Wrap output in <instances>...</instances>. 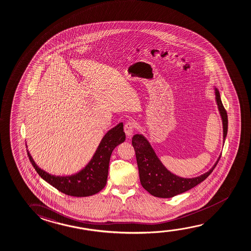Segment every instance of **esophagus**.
Masks as SVG:
<instances>
[{
  "label": "esophagus",
  "instance_id": "1",
  "mask_svg": "<svg viewBox=\"0 0 251 251\" xmlns=\"http://www.w3.org/2000/svg\"><path fill=\"white\" fill-rule=\"evenodd\" d=\"M134 128H135V124L132 121L127 122L124 125V132L127 135V138H130L131 135H132L133 132H134Z\"/></svg>",
  "mask_w": 251,
  "mask_h": 251
}]
</instances>
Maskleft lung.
<instances>
[{"instance_id": "8db88e82", "label": "left lung", "mask_w": 251, "mask_h": 251, "mask_svg": "<svg viewBox=\"0 0 251 251\" xmlns=\"http://www.w3.org/2000/svg\"><path fill=\"white\" fill-rule=\"evenodd\" d=\"M214 89L216 102L223 122V136L225 143L228 131V116L222 103L219 91L217 88ZM132 145L135 149L140 181L143 188L151 195L163 199L172 198L185 193L200 184L211 175L221 158L220 154L214 166L205 174L195 178H182L167 170L145 136L139 134L134 135L132 138Z\"/></svg>"}]
</instances>
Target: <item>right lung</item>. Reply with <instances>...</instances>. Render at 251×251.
I'll list each match as a JSON object with an SVG mask.
<instances>
[{
    "instance_id": "right-lung-1",
    "label": "right lung",
    "mask_w": 251,
    "mask_h": 251,
    "mask_svg": "<svg viewBox=\"0 0 251 251\" xmlns=\"http://www.w3.org/2000/svg\"><path fill=\"white\" fill-rule=\"evenodd\" d=\"M125 138L124 124L120 123L106 133L92 159L85 167L69 176H55L44 171L37 166L28 150L26 151L33 167L44 180L66 195L88 197L99 193L105 186L110 155L116 146L124 142Z\"/></svg>"
}]
</instances>
